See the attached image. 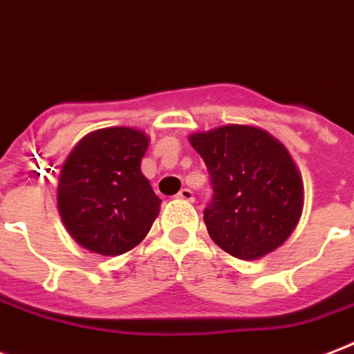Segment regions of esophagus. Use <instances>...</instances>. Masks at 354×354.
<instances>
[{
    "label": "esophagus",
    "mask_w": 354,
    "mask_h": 354,
    "mask_svg": "<svg viewBox=\"0 0 354 354\" xmlns=\"http://www.w3.org/2000/svg\"><path fill=\"white\" fill-rule=\"evenodd\" d=\"M176 196H178V198H180V201H185V202H193V201H195V195H193V191H191V189H187V187H183Z\"/></svg>",
    "instance_id": "1"
}]
</instances>
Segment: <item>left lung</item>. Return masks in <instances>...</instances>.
Masks as SVG:
<instances>
[{
	"label": "left lung",
	"instance_id": "left-lung-1",
	"mask_svg": "<svg viewBox=\"0 0 354 354\" xmlns=\"http://www.w3.org/2000/svg\"><path fill=\"white\" fill-rule=\"evenodd\" d=\"M209 172L213 195L204 209L207 234L241 260L280 247L303 212V180L290 152L254 126L228 124L189 137Z\"/></svg>",
	"mask_w": 354,
	"mask_h": 354
}]
</instances>
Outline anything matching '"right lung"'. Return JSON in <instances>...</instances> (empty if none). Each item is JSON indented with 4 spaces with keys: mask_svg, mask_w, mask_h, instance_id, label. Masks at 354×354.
<instances>
[{
    "mask_svg": "<svg viewBox=\"0 0 354 354\" xmlns=\"http://www.w3.org/2000/svg\"><path fill=\"white\" fill-rule=\"evenodd\" d=\"M148 137L133 128L85 135L64 161L57 207L81 247L104 256L128 252L147 237L159 198L141 172Z\"/></svg>",
    "mask_w": 354,
    "mask_h": 354,
    "instance_id": "1",
    "label": "right lung"
}]
</instances>
